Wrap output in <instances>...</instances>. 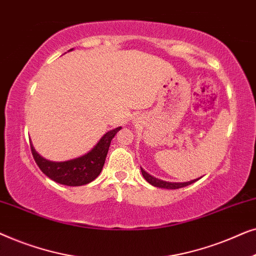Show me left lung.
Returning <instances> with one entry per match:
<instances>
[{
    "label": "left lung",
    "instance_id": "8db88e82",
    "mask_svg": "<svg viewBox=\"0 0 256 256\" xmlns=\"http://www.w3.org/2000/svg\"><path fill=\"white\" fill-rule=\"evenodd\" d=\"M141 171H142V174L143 177H144V180L150 183L154 186L156 188H170V190H174V188H184V186H188V185H190L192 183H194L196 180H190V182H185V183H172V182H166V180H158V178H155L152 177V174H149L148 172H146L144 170L141 168Z\"/></svg>",
    "mask_w": 256,
    "mask_h": 256
}]
</instances>
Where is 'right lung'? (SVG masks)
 I'll return each instance as SVG.
<instances>
[{
	"mask_svg": "<svg viewBox=\"0 0 256 256\" xmlns=\"http://www.w3.org/2000/svg\"><path fill=\"white\" fill-rule=\"evenodd\" d=\"M70 51H72V48ZM120 129L121 127H118L107 132L90 152L65 162H52L45 160L34 150L32 143H30L31 152L40 169L52 180L68 186H80L90 183L99 176L106 160L112 140Z\"/></svg>",
	"mask_w": 256,
	"mask_h": 256,
	"instance_id": "obj_1",
	"label": "right lung"
}]
</instances>
